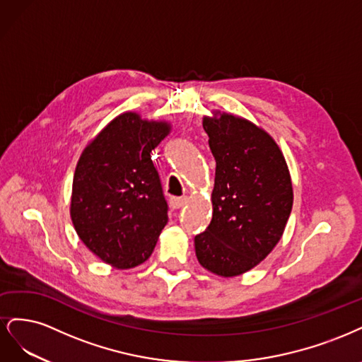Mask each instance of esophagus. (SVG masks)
<instances>
[{
  "mask_svg": "<svg viewBox=\"0 0 362 362\" xmlns=\"http://www.w3.org/2000/svg\"><path fill=\"white\" fill-rule=\"evenodd\" d=\"M186 203H188V197H171L170 198V204L173 209H180Z\"/></svg>",
  "mask_w": 362,
  "mask_h": 362,
  "instance_id": "esophagus-1",
  "label": "esophagus"
}]
</instances>
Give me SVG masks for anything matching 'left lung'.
Returning a JSON list of instances; mask_svg holds the SVG:
<instances>
[{
  "mask_svg": "<svg viewBox=\"0 0 362 362\" xmlns=\"http://www.w3.org/2000/svg\"><path fill=\"white\" fill-rule=\"evenodd\" d=\"M216 160L212 221L194 239L204 269L231 278L251 271L281 239L293 206L287 162L260 126L228 112L203 117Z\"/></svg>",
  "mask_w": 362,
  "mask_h": 362,
  "instance_id": "8db88e82",
  "label": "left lung"
}]
</instances>
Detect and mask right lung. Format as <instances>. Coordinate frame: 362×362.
Listing matches in <instances>:
<instances>
[{"label": "right lung", "mask_w": 362, "mask_h": 362, "mask_svg": "<svg viewBox=\"0 0 362 362\" xmlns=\"http://www.w3.org/2000/svg\"><path fill=\"white\" fill-rule=\"evenodd\" d=\"M170 131L165 120L127 111L105 126L78 159L71 197L74 227L86 247L115 269L144 263L168 221L150 153Z\"/></svg>", "instance_id": "obj_1"}]
</instances>
